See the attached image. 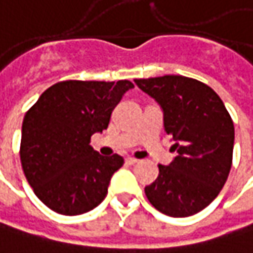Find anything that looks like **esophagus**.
Returning a JSON list of instances; mask_svg holds the SVG:
<instances>
[{
    "label": "esophagus",
    "instance_id": "1",
    "mask_svg": "<svg viewBox=\"0 0 253 253\" xmlns=\"http://www.w3.org/2000/svg\"><path fill=\"white\" fill-rule=\"evenodd\" d=\"M139 160L137 159H134V157H126V163L127 165H136Z\"/></svg>",
    "mask_w": 253,
    "mask_h": 253
}]
</instances>
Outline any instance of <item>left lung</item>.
I'll return each instance as SVG.
<instances>
[{"label": "left lung", "instance_id": "obj_1", "mask_svg": "<svg viewBox=\"0 0 253 253\" xmlns=\"http://www.w3.org/2000/svg\"><path fill=\"white\" fill-rule=\"evenodd\" d=\"M163 110L166 133L177 156L159 165V176L144 187L159 212L186 217L203 211L229 176L235 127L223 101L205 83L183 76L134 80Z\"/></svg>", "mask_w": 253, "mask_h": 253}]
</instances>
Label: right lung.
Listing matches in <instances>:
<instances>
[{
    "mask_svg": "<svg viewBox=\"0 0 253 253\" xmlns=\"http://www.w3.org/2000/svg\"><path fill=\"white\" fill-rule=\"evenodd\" d=\"M133 87L128 80L60 82L25 113L20 146L24 174L51 211L82 215L106 198L113 173L125 160L101 156L90 139L107 128L114 107Z\"/></svg>",
    "mask_w": 253,
    "mask_h": 253,
    "instance_id": "obj_1",
    "label": "right lung"
}]
</instances>
